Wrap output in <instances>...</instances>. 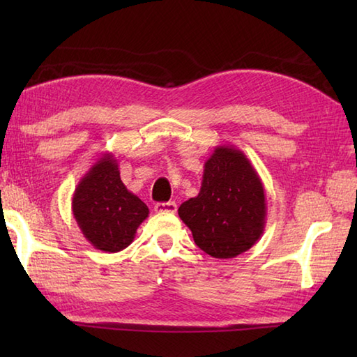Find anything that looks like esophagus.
<instances>
[{"label":"esophagus","mask_w":357,"mask_h":357,"mask_svg":"<svg viewBox=\"0 0 357 357\" xmlns=\"http://www.w3.org/2000/svg\"><path fill=\"white\" fill-rule=\"evenodd\" d=\"M176 208H178V206H176V202H174V201L155 204V211H158V213H174Z\"/></svg>","instance_id":"obj_1"}]
</instances>
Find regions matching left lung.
I'll return each mask as SVG.
<instances>
[{"label": "left lung", "mask_w": 357, "mask_h": 357, "mask_svg": "<svg viewBox=\"0 0 357 357\" xmlns=\"http://www.w3.org/2000/svg\"><path fill=\"white\" fill-rule=\"evenodd\" d=\"M179 218L195 244L216 259H230L262 236L267 204L262 181L234 146H218L204 164L198 196L181 204Z\"/></svg>", "instance_id": "left-lung-1"}]
</instances>
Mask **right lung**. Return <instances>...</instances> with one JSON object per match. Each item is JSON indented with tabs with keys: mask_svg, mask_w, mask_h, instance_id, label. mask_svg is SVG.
Instances as JSON below:
<instances>
[{
	"mask_svg": "<svg viewBox=\"0 0 357 357\" xmlns=\"http://www.w3.org/2000/svg\"><path fill=\"white\" fill-rule=\"evenodd\" d=\"M72 211L84 238L105 253L130 245L149 216V207L121 181L112 153H104L81 178L72 196Z\"/></svg>",
	"mask_w": 357,
	"mask_h": 357,
	"instance_id": "1",
	"label": "right lung"
}]
</instances>
